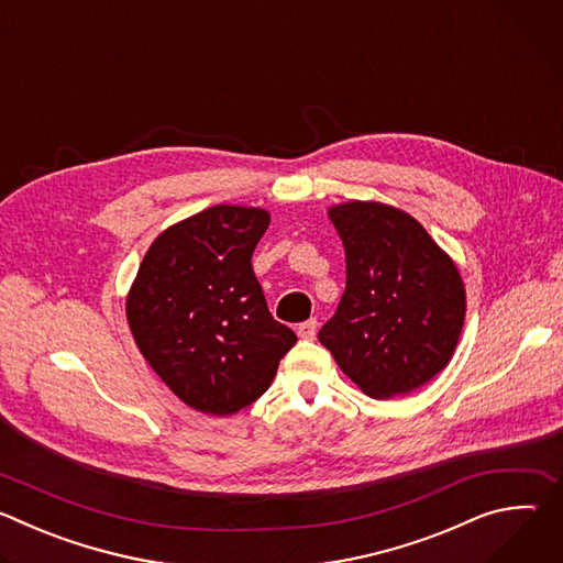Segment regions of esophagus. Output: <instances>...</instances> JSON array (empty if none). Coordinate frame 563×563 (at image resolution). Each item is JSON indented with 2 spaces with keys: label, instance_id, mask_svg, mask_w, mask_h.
Returning a JSON list of instances; mask_svg holds the SVG:
<instances>
[{
  "label": "esophagus",
  "instance_id": "1",
  "mask_svg": "<svg viewBox=\"0 0 563 563\" xmlns=\"http://www.w3.org/2000/svg\"><path fill=\"white\" fill-rule=\"evenodd\" d=\"M316 330H318V320H316V318H309V320H305V323H300V325L296 328V334H298L300 339H305V341H311V339H316Z\"/></svg>",
  "mask_w": 563,
  "mask_h": 563
}]
</instances>
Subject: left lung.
<instances>
[{
    "label": "left lung",
    "mask_w": 563,
    "mask_h": 563,
    "mask_svg": "<svg viewBox=\"0 0 563 563\" xmlns=\"http://www.w3.org/2000/svg\"><path fill=\"white\" fill-rule=\"evenodd\" d=\"M328 213L347 283L318 341L367 396L410 394L454 354L465 318L461 274L406 211L352 200Z\"/></svg>",
    "instance_id": "1"
}]
</instances>
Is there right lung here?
I'll return each instance as SVG.
<instances>
[{
  "instance_id": "right-lung-1",
  "label": "right lung",
  "mask_w": 563,
  "mask_h": 563,
  "mask_svg": "<svg viewBox=\"0 0 563 563\" xmlns=\"http://www.w3.org/2000/svg\"><path fill=\"white\" fill-rule=\"evenodd\" d=\"M267 227L265 209L209 207L153 240L126 296L137 350L198 412L227 417L252 406L296 343L252 269Z\"/></svg>"
}]
</instances>
